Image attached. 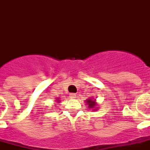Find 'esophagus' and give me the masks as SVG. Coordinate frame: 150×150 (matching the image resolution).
I'll return each instance as SVG.
<instances>
[{"mask_svg": "<svg viewBox=\"0 0 150 150\" xmlns=\"http://www.w3.org/2000/svg\"><path fill=\"white\" fill-rule=\"evenodd\" d=\"M69 96H70V98H76V95L75 93H70Z\"/></svg>", "mask_w": 150, "mask_h": 150, "instance_id": "obj_1", "label": "esophagus"}]
</instances>
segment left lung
<instances>
[{"label":"left lung","instance_id":"8db88e82","mask_svg":"<svg viewBox=\"0 0 150 150\" xmlns=\"http://www.w3.org/2000/svg\"><path fill=\"white\" fill-rule=\"evenodd\" d=\"M86 105H88V107L89 109H93V110H97L96 107L98 104H97L95 100H93L91 98H88L86 100Z\"/></svg>","mask_w":150,"mask_h":150}]
</instances>
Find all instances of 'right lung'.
Here are the masks:
<instances>
[{
  "label": "right lung",
  "mask_w": 150,
  "mask_h": 150,
  "mask_svg": "<svg viewBox=\"0 0 150 150\" xmlns=\"http://www.w3.org/2000/svg\"><path fill=\"white\" fill-rule=\"evenodd\" d=\"M58 99H59V98H58ZM58 100V102H59V100Z\"/></svg>",
  "instance_id": "add662e5"
}]
</instances>
